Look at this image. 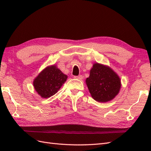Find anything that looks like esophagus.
Masks as SVG:
<instances>
[{"mask_svg": "<svg viewBox=\"0 0 151 151\" xmlns=\"http://www.w3.org/2000/svg\"><path fill=\"white\" fill-rule=\"evenodd\" d=\"M74 78L76 79H78L80 80H82L83 79V76L82 75H79V76H74Z\"/></svg>", "mask_w": 151, "mask_h": 151, "instance_id": "esophagus-1", "label": "esophagus"}]
</instances>
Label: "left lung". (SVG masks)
<instances>
[{
	"label": "left lung",
	"mask_w": 151,
	"mask_h": 151,
	"mask_svg": "<svg viewBox=\"0 0 151 151\" xmlns=\"http://www.w3.org/2000/svg\"><path fill=\"white\" fill-rule=\"evenodd\" d=\"M92 98L99 102H107L120 92L121 80L116 73L107 65L94 63L86 80Z\"/></svg>",
	"instance_id": "8db88e82"
}]
</instances>
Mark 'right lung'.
I'll return each mask as SVG.
<instances>
[{
	"label": "right lung",
	"mask_w": 151,
	"mask_h": 151,
	"mask_svg": "<svg viewBox=\"0 0 151 151\" xmlns=\"http://www.w3.org/2000/svg\"><path fill=\"white\" fill-rule=\"evenodd\" d=\"M68 76L64 74L57 65L47 66L33 80L35 90L43 99L54 95L67 80Z\"/></svg>",
	"instance_id": "right-lung-1"
}]
</instances>
